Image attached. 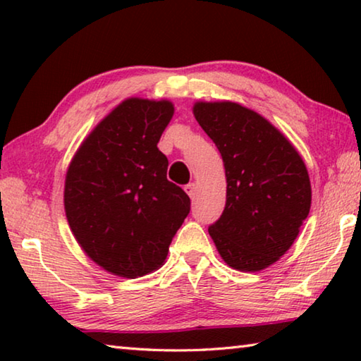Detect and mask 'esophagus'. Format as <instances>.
Masks as SVG:
<instances>
[{"mask_svg":"<svg viewBox=\"0 0 361 361\" xmlns=\"http://www.w3.org/2000/svg\"><path fill=\"white\" fill-rule=\"evenodd\" d=\"M185 189H186V192H188L189 197L194 200L195 195H197V185H195V183H189V185Z\"/></svg>","mask_w":361,"mask_h":361,"instance_id":"34e87169","label":"esophagus"}]
</instances>
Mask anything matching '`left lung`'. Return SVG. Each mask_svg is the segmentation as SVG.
Wrapping results in <instances>:
<instances>
[{
    "label": "left lung",
    "instance_id": "left-lung-1",
    "mask_svg": "<svg viewBox=\"0 0 361 361\" xmlns=\"http://www.w3.org/2000/svg\"><path fill=\"white\" fill-rule=\"evenodd\" d=\"M192 113L216 145L228 183L209 234L229 267L262 271L288 252L309 215L307 167L277 127L240 103L195 102Z\"/></svg>",
    "mask_w": 361,
    "mask_h": 361
}]
</instances>
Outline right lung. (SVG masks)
Here are the masks:
<instances>
[{
  "label": "right lung",
  "mask_w": 361,
  "mask_h": 361,
  "mask_svg": "<svg viewBox=\"0 0 361 361\" xmlns=\"http://www.w3.org/2000/svg\"><path fill=\"white\" fill-rule=\"evenodd\" d=\"M169 100L130 97L84 138L65 176L63 205L82 252L113 276L143 277L167 258L191 200L167 180L157 148Z\"/></svg>",
  "instance_id": "right-lung-1"
}]
</instances>
